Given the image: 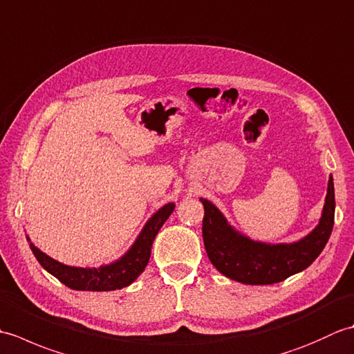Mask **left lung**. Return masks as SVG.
<instances>
[{
    "label": "left lung",
    "mask_w": 354,
    "mask_h": 354,
    "mask_svg": "<svg viewBox=\"0 0 354 354\" xmlns=\"http://www.w3.org/2000/svg\"><path fill=\"white\" fill-rule=\"evenodd\" d=\"M205 208L202 237L209 261L225 277L245 284H274L301 272L324 250L335 223L333 178L328 189L319 225L309 236L295 243L269 245L254 242L236 230L212 202L201 199Z\"/></svg>",
    "instance_id": "left-lung-1"
}]
</instances>
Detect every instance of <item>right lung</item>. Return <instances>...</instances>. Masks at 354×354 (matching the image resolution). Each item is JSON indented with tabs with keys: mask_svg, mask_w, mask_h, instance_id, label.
Returning <instances> with one entry per match:
<instances>
[{
	"mask_svg": "<svg viewBox=\"0 0 354 354\" xmlns=\"http://www.w3.org/2000/svg\"><path fill=\"white\" fill-rule=\"evenodd\" d=\"M175 209V204H167L150 217L145 228L140 232L138 239L135 240L132 248L122 259L100 268H74L66 266L53 260L47 254L37 250L30 243V248L35 254L39 265L56 277L59 281L68 286L74 290H93V292H108L115 289H123L137 280V277L145 270L149 263L152 243L161 230L164 222ZM28 240V239H27Z\"/></svg>",
	"mask_w": 354,
	"mask_h": 354,
	"instance_id": "1",
	"label": "right lung"
}]
</instances>
